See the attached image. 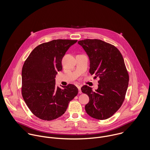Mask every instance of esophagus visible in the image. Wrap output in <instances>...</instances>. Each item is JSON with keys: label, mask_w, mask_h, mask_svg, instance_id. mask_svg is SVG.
<instances>
[{"label": "esophagus", "mask_w": 150, "mask_h": 150, "mask_svg": "<svg viewBox=\"0 0 150 150\" xmlns=\"http://www.w3.org/2000/svg\"><path fill=\"white\" fill-rule=\"evenodd\" d=\"M77 88H78V89H79V93H81L82 92H81V86H77Z\"/></svg>", "instance_id": "1"}]
</instances>
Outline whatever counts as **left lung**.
I'll return each instance as SVG.
<instances>
[{"label":"left lung","instance_id":"left-lung-1","mask_svg":"<svg viewBox=\"0 0 150 150\" xmlns=\"http://www.w3.org/2000/svg\"><path fill=\"white\" fill-rule=\"evenodd\" d=\"M78 43L89 57V73L99 79L95 91L86 85L81 88L89 98L86 112L93 118L106 120L117 111L125 98L129 74L124 58L117 47L101 40L85 39Z\"/></svg>","mask_w":150,"mask_h":150}]
</instances>
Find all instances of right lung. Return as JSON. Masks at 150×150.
Wrapping results in <instances>:
<instances>
[{
  "label": "right lung",
  "mask_w": 150,
  "mask_h": 150,
  "mask_svg": "<svg viewBox=\"0 0 150 150\" xmlns=\"http://www.w3.org/2000/svg\"><path fill=\"white\" fill-rule=\"evenodd\" d=\"M77 40L58 39L39 45L29 54L22 69V95L30 111L39 118L51 121L62 115L77 96V88L55 86L62 59Z\"/></svg>",
  "instance_id": "add662e5"
}]
</instances>
